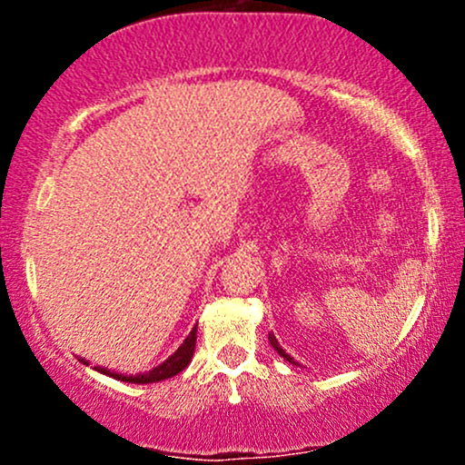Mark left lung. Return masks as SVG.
I'll use <instances>...</instances> for the list:
<instances>
[{
    "mask_svg": "<svg viewBox=\"0 0 465 465\" xmlns=\"http://www.w3.org/2000/svg\"><path fill=\"white\" fill-rule=\"evenodd\" d=\"M269 341H271V345H273V350L277 351V354H280V356H282V359H284V361H288V362H292V365H297V362H295V359H292V356H291V354H286V351L280 348V343H277V339H275V336H273V334H269Z\"/></svg>",
    "mask_w": 465,
    "mask_h": 465,
    "instance_id": "left-lung-1",
    "label": "left lung"
}]
</instances>
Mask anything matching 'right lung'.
Segmentation results:
<instances>
[{"label":"right lung","mask_w":465,"mask_h":465,"mask_svg":"<svg viewBox=\"0 0 465 465\" xmlns=\"http://www.w3.org/2000/svg\"><path fill=\"white\" fill-rule=\"evenodd\" d=\"M194 348H196V325L192 328V332L185 336L183 343L179 345V350L174 351L173 356H168L162 365L153 367L151 371H143V373H137V376H126V373H117V371H111V370H104V367H94L95 371L104 373V376H111L115 378V381H122V382H133V385H146V382H159V381H168V378L177 376L185 370V367L190 365L192 356H194Z\"/></svg>","instance_id":"right-lung-1"}]
</instances>
